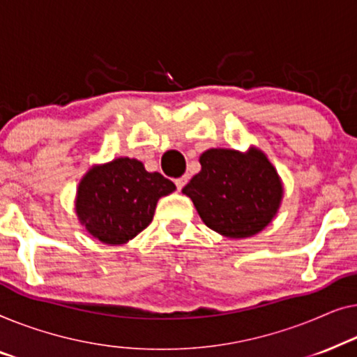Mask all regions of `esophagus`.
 <instances>
[{
    "label": "esophagus",
    "mask_w": 357,
    "mask_h": 357,
    "mask_svg": "<svg viewBox=\"0 0 357 357\" xmlns=\"http://www.w3.org/2000/svg\"><path fill=\"white\" fill-rule=\"evenodd\" d=\"M174 183H176V188L181 190L185 185V183H188V176H181V178L174 181Z\"/></svg>",
    "instance_id": "esophagus-1"
}]
</instances>
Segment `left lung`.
<instances>
[{
	"instance_id": "left-lung-1",
	"label": "left lung",
	"mask_w": 357,
	"mask_h": 357,
	"mask_svg": "<svg viewBox=\"0 0 357 357\" xmlns=\"http://www.w3.org/2000/svg\"><path fill=\"white\" fill-rule=\"evenodd\" d=\"M199 162L202 169L184 185L183 194L210 229L241 239L272 222L283 199V184L262 150L210 149Z\"/></svg>"
}]
</instances>
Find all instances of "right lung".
<instances>
[{"label": "right lung", "mask_w": 357, "mask_h": 357, "mask_svg": "<svg viewBox=\"0 0 357 357\" xmlns=\"http://www.w3.org/2000/svg\"><path fill=\"white\" fill-rule=\"evenodd\" d=\"M176 189L160 173H149L135 158H114L95 165L80 179L76 213L93 238L124 244L152 222L160 197Z\"/></svg>", "instance_id": "obj_1"}]
</instances>
